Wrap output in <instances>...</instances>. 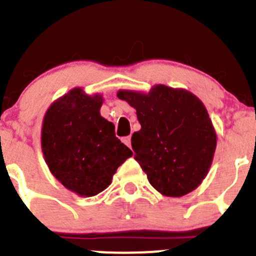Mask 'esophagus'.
I'll return each mask as SVG.
<instances>
[{"mask_svg": "<svg viewBox=\"0 0 256 256\" xmlns=\"http://www.w3.org/2000/svg\"><path fill=\"white\" fill-rule=\"evenodd\" d=\"M122 141H124V144H126V146L131 147V136H126V138H122Z\"/></svg>", "mask_w": 256, "mask_h": 256, "instance_id": "1", "label": "esophagus"}]
</instances>
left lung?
I'll use <instances>...</instances> for the list:
<instances>
[{
	"mask_svg": "<svg viewBox=\"0 0 256 256\" xmlns=\"http://www.w3.org/2000/svg\"><path fill=\"white\" fill-rule=\"evenodd\" d=\"M136 109L140 131L131 146L152 187L167 197L194 190L208 174L216 134L204 104L186 89L154 85L148 92L118 90Z\"/></svg>",
	"mask_w": 256,
	"mask_h": 256,
	"instance_id": "obj_1",
	"label": "left lung"
}]
</instances>
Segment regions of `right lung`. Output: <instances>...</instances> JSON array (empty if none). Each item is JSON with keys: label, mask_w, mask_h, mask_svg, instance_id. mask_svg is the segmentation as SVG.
<instances>
[{"label": "right lung", "mask_w": 256, "mask_h": 256, "mask_svg": "<svg viewBox=\"0 0 256 256\" xmlns=\"http://www.w3.org/2000/svg\"><path fill=\"white\" fill-rule=\"evenodd\" d=\"M104 98L74 88L52 102L42 125V151L54 177L80 197L106 190L132 151L115 136L112 122L100 115Z\"/></svg>", "instance_id": "add662e5"}]
</instances>
